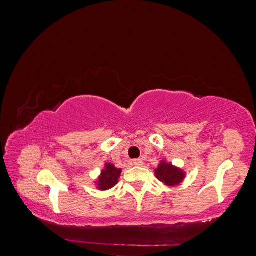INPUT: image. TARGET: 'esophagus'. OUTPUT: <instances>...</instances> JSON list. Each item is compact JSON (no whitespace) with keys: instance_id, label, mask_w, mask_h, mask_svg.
I'll use <instances>...</instances> for the list:
<instances>
[{"instance_id":"obj_1","label":"esophagus","mask_w":256,"mask_h":256,"mask_svg":"<svg viewBox=\"0 0 256 256\" xmlns=\"http://www.w3.org/2000/svg\"><path fill=\"white\" fill-rule=\"evenodd\" d=\"M133 165H135V166H142L143 165V161L141 158H138V160H133Z\"/></svg>"}]
</instances>
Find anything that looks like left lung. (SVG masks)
<instances>
[{
  "label": "left lung",
  "instance_id": "1",
  "mask_svg": "<svg viewBox=\"0 0 256 256\" xmlns=\"http://www.w3.org/2000/svg\"><path fill=\"white\" fill-rule=\"evenodd\" d=\"M155 175L158 181L163 182L168 186H174L183 181L185 176L181 168L173 166L172 164L165 163L164 161L160 163L158 168L155 170Z\"/></svg>",
  "mask_w": 256,
  "mask_h": 256
}]
</instances>
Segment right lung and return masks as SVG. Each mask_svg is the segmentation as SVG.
<instances>
[{
    "mask_svg": "<svg viewBox=\"0 0 256 256\" xmlns=\"http://www.w3.org/2000/svg\"><path fill=\"white\" fill-rule=\"evenodd\" d=\"M121 168H116L112 164H105V168L102 171L101 176L96 182L100 190H110L118 184V180L121 175Z\"/></svg>",
    "mask_w": 256,
    "mask_h": 256,
    "instance_id": "right-lung-1",
    "label": "right lung"
}]
</instances>
